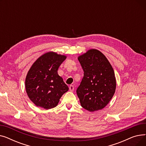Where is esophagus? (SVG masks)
Here are the masks:
<instances>
[{"instance_id": "1", "label": "esophagus", "mask_w": 146, "mask_h": 146, "mask_svg": "<svg viewBox=\"0 0 146 146\" xmlns=\"http://www.w3.org/2000/svg\"><path fill=\"white\" fill-rule=\"evenodd\" d=\"M74 88L73 85H70V86H69V90H70V92H73L74 90Z\"/></svg>"}]
</instances>
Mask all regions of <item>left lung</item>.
I'll list each match as a JSON object with an SVG mask.
<instances>
[{"label": "left lung", "mask_w": 146, "mask_h": 146, "mask_svg": "<svg viewBox=\"0 0 146 146\" xmlns=\"http://www.w3.org/2000/svg\"><path fill=\"white\" fill-rule=\"evenodd\" d=\"M78 58L84 72L76 90L80 105L90 112L102 110L115 92L113 69L104 54L96 49L89 50Z\"/></svg>", "instance_id": "obj_1"}]
</instances>
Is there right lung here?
I'll return each instance as SVG.
<instances>
[{
  "instance_id": "right-lung-1",
  "label": "right lung",
  "mask_w": 146,
  "mask_h": 146,
  "mask_svg": "<svg viewBox=\"0 0 146 146\" xmlns=\"http://www.w3.org/2000/svg\"><path fill=\"white\" fill-rule=\"evenodd\" d=\"M66 57L55 52H47L37 58L29 68L25 79V89L30 100L36 106L45 110L54 108L68 90L57 73Z\"/></svg>"
}]
</instances>
